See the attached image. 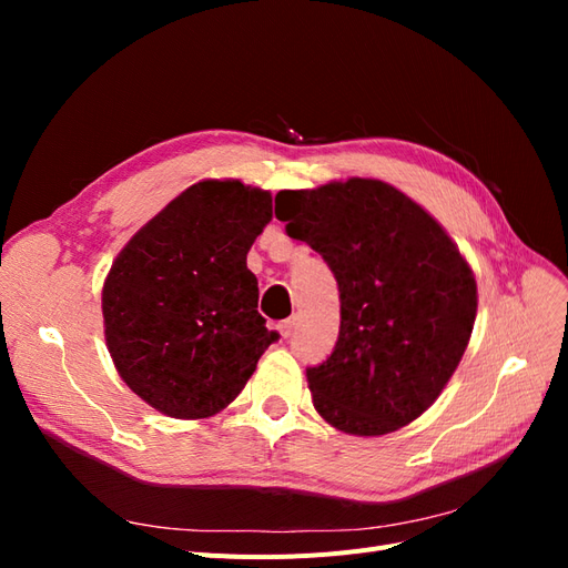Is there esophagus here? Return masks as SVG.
Listing matches in <instances>:
<instances>
[{
	"label": "esophagus",
	"instance_id": "esophagus-1",
	"mask_svg": "<svg viewBox=\"0 0 568 568\" xmlns=\"http://www.w3.org/2000/svg\"><path fill=\"white\" fill-rule=\"evenodd\" d=\"M294 329H296V317H288V320L280 322V334H282L284 338H288L291 334H294Z\"/></svg>",
	"mask_w": 568,
	"mask_h": 568
}]
</instances>
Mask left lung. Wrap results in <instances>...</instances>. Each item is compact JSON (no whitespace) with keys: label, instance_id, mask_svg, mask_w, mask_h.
Instances as JSON below:
<instances>
[{"label":"left lung","instance_id":"obj_1","mask_svg":"<svg viewBox=\"0 0 568 568\" xmlns=\"http://www.w3.org/2000/svg\"><path fill=\"white\" fill-rule=\"evenodd\" d=\"M274 215L338 284V341L305 369L315 409L353 436L415 422L450 382L476 320L474 272L453 239L382 180L286 189Z\"/></svg>","mask_w":568,"mask_h":568}]
</instances>
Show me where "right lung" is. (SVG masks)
Here are the masks:
<instances>
[{
  "instance_id": "1",
  "label": "right lung",
  "mask_w": 568,
  "mask_h": 568,
  "mask_svg": "<svg viewBox=\"0 0 568 568\" xmlns=\"http://www.w3.org/2000/svg\"><path fill=\"white\" fill-rule=\"evenodd\" d=\"M272 196L203 180L170 201L118 253L101 291L113 365L144 403L175 419L225 409L280 338L257 313L246 267Z\"/></svg>"
}]
</instances>
